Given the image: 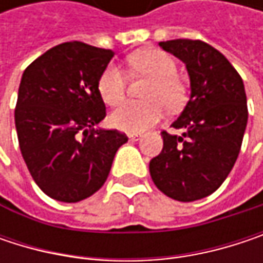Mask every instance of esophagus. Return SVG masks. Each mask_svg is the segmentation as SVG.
<instances>
[{
  "label": "esophagus",
  "mask_w": 263,
  "mask_h": 263,
  "mask_svg": "<svg viewBox=\"0 0 263 263\" xmlns=\"http://www.w3.org/2000/svg\"><path fill=\"white\" fill-rule=\"evenodd\" d=\"M128 137H129V140H132V141H137V140H140V138H141V134L131 132V134H128Z\"/></svg>",
  "instance_id": "obj_1"
}]
</instances>
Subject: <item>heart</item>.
Instances as JSON below:
<instances>
[{
  "mask_svg": "<svg viewBox=\"0 0 263 263\" xmlns=\"http://www.w3.org/2000/svg\"><path fill=\"white\" fill-rule=\"evenodd\" d=\"M134 71L149 78L143 102H125L109 116V123L122 131L141 132L155 125L167 109H180L185 102V88L177 78L175 61L158 50H147L129 58ZM97 91L102 100L111 106L120 103L126 94V78L123 70L109 64L99 76Z\"/></svg>",
  "mask_w": 263,
  "mask_h": 263,
  "instance_id": "b5f03b06",
  "label": "heart"
}]
</instances>
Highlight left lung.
<instances>
[{"label":"left lung","instance_id":"8db88e82","mask_svg":"<svg viewBox=\"0 0 263 263\" xmlns=\"http://www.w3.org/2000/svg\"><path fill=\"white\" fill-rule=\"evenodd\" d=\"M185 64L190 99L172 123L183 135H163V151L151 160L154 184L169 198L190 202L212 195L233 169L247 128L242 78L212 45L193 39L160 42Z\"/></svg>","mask_w":263,"mask_h":263}]
</instances>
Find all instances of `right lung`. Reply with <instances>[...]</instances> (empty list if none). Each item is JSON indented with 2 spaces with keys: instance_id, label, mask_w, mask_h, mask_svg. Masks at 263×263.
I'll use <instances>...</instances> for the list:
<instances>
[{
  "instance_id": "right-lung-1",
  "label": "right lung",
  "mask_w": 263,
  "mask_h": 263,
  "mask_svg": "<svg viewBox=\"0 0 263 263\" xmlns=\"http://www.w3.org/2000/svg\"><path fill=\"white\" fill-rule=\"evenodd\" d=\"M114 51L79 41L59 44L26 68L15 108L20 149L39 189L78 202L106 181L126 134L96 128L106 116L97 91Z\"/></svg>"
}]
</instances>
